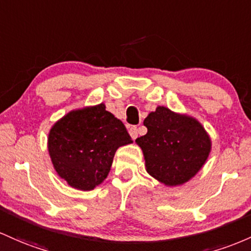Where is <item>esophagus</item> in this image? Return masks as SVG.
Returning a JSON list of instances; mask_svg holds the SVG:
<instances>
[{"instance_id":"obj_1","label":"esophagus","mask_w":251,"mask_h":251,"mask_svg":"<svg viewBox=\"0 0 251 251\" xmlns=\"http://www.w3.org/2000/svg\"><path fill=\"white\" fill-rule=\"evenodd\" d=\"M129 134H130L131 139L133 140L136 139L137 137V126H130V128H129Z\"/></svg>"}]
</instances>
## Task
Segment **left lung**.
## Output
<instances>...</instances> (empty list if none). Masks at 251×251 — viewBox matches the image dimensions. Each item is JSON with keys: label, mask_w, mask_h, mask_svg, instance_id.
<instances>
[{"label": "left lung", "mask_w": 251, "mask_h": 251, "mask_svg": "<svg viewBox=\"0 0 251 251\" xmlns=\"http://www.w3.org/2000/svg\"><path fill=\"white\" fill-rule=\"evenodd\" d=\"M143 125L147 134L137 137L146 168L167 186L186 182L201 168L209 156L211 141L201 123L165 106L151 112Z\"/></svg>", "instance_id": "obj_1"}]
</instances>
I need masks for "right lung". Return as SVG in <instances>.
<instances>
[{
  "mask_svg": "<svg viewBox=\"0 0 251 251\" xmlns=\"http://www.w3.org/2000/svg\"><path fill=\"white\" fill-rule=\"evenodd\" d=\"M131 142L125 125L100 104L58 121L50 131L49 151L70 186L90 191L108 176L117 148Z\"/></svg>",
  "mask_w": 251,
  "mask_h": 251,
  "instance_id": "obj_1",
  "label": "right lung"
}]
</instances>
